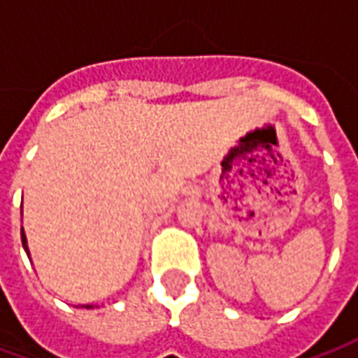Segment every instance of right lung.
<instances>
[{"mask_svg": "<svg viewBox=\"0 0 358 358\" xmlns=\"http://www.w3.org/2000/svg\"><path fill=\"white\" fill-rule=\"evenodd\" d=\"M20 240H22V248H24V251H27V255H28V245H27V236H24V230H20Z\"/></svg>", "mask_w": 358, "mask_h": 358, "instance_id": "obj_1", "label": "right lung"}]
</instances>
